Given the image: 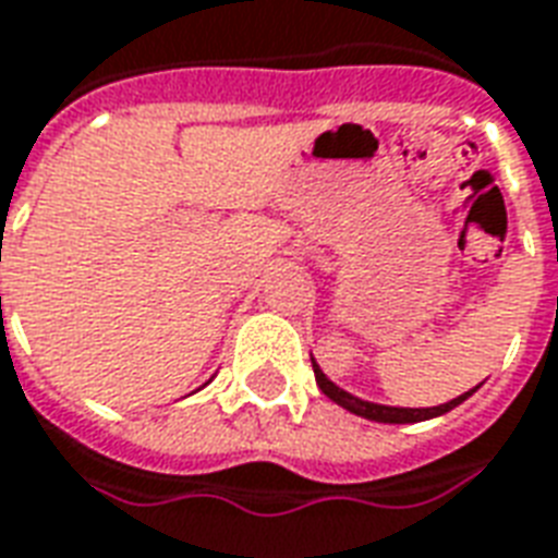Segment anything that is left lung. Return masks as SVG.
<instances>
[{"instance_id": "obj_1", "label": "left lung", "mask_w": 558, "mask_h": 558, "mask_svg": "<svg viewBox=\"0 0 558 558\" xmlns=\"http://www.w3.org/2000/svg\"><path fill=\"white\" fill-rule=\"evenodd\" d=\"M311 363H313V375H316V384H319V390L331 402H337L340 408H345V411H352V414L363 416V420H373V423H393V426H402V423H423V420H432V416H440L447 414V411H452V408H458L464 399H470V396L476 393V387L473 390H468V393L456 396V399H449V402H444V405H435V408H396V405H378V402H366V399H357V396H352L349 390H342V387H337V384L328 378V375L322 373L319 363L313 361L311 354Z\"/></svg>"}]
</instances>
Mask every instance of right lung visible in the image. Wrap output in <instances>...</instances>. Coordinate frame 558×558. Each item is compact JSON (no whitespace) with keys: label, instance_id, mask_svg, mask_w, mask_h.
<instances>
[{"label":"right lung","instance_id":"obj_1","mask_svg":"<svg viewBox=\"0 0 558 558\" xmlns=\"http://www.w3.org/2000/svg\"><path fill=\"white\" fill-rule=\"evenodd\" d=\"M206 384H209V381H206Z\"/></svg>","mask_w":558,"mask_h":558}]
</instances>
